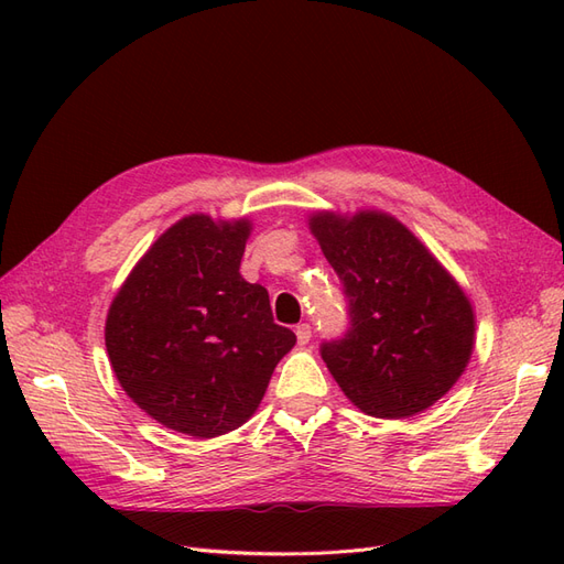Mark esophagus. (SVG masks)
<instances>
[{"instance_id": "esophagus-1", "label": "esophagus", "mask_w": 564, "mask_h": 564, "mask_svg": "<svg viewBox=\"0 0 564 564\" xmlns=\"http://www.w3.org/2000/svg\"><path fill=\"white\" fill-rule=\"evenodd\" d=\"M311 336H313V329H311V324H299L296 327V338H299V344L301 346H305L311 340Z\"/></svg>"}]
</instances>
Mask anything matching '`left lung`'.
<instances>
[{
    "mask_svg": "<svg viewBox=\"0 0 564 564\" xmlns=\"http://www.w3.org/2000/svg\"><path fill=\"white\" fill-rule=\"evenodd\" d=\"M311 230L348 301V332L319 346L346 398L377 419H409L435 404L473 352L464 289L388 214L319 212Z\"/></svg>",
    "mask_w": 564,
    "mask_h": 564,
    "instance_id": "left-lung-1",
    "label": "left lung"
}]
</instances>
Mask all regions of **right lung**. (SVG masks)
<instances>
[{
    "label": "right lung",
    "instance_id": "right-lung-1",
    "mask_svg": "<svg viewBox=\"0 0 564 564\" xmlns=\"http://www.w3.org/2000/svg\"><path fill=\"white\" fill-rule=\"evenodd\" d=\"M251 224L181 218L135 263L106 322L115 377L148 416L193 437L242 425L294 348L240 263Z\"/></svg>",
    "mask_w": 564,
    "mask_h": 564
}]
</instances>
